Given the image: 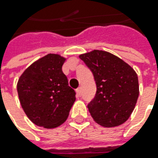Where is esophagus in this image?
Listing matches in <instances>:
<instances>
[{
	"label": "esophagus",
	"instance_id": "1",
	"mask_svg": "<svg viewBox=\"0 0 158 158\" xmlns=\"http://www.w3.org/2000/svg\"><path fill=\"white\" fill-rule=\"evenodd\" d=\"M76 93H77V96H81V94H82V89L80 88V87L76 89Z\"/></svg>",
	"mask_w": 158,
	"mask_h": 158
}]
</instances>
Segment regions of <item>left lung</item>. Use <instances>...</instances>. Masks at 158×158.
<instances>
[{
	"instance_id": "obj_1",
	"label": "left lung",
	"mask_w": 158,
	"mask_h": 158,
	"mask_svg": "<svg viewBox=\"0 0 158 158\" xmlns=\"http://www.w3.org/2000/svg\"><path fill=\"white\" fill-rule=\"evenodd\" d=\"M79 57L92 72L97 85L95 98L88 104L91 117L106 127L123 124L130 117L139 96L135 71L105 51L94 50Z\"/></svg>"
}]
</instances>
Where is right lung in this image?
Returning a JSON list of instances; mask_svg holds the SVG:
<instances>
[{
  "label": "right lung",
  "mask_w": 158,
  "mask_h": 158,
  "mask_svg": "<svg viewBox=\"0 0 158 158\" xmlns=\"http://www.w3.org/2000/svg\"><path fill=\"white\" fill-rule=\"evenodd\" d=\"M66 59L49 53L32 63L17 82L21 106L34 124L57 127L66 121L76 101V91L69 86L62 72Z\"/></svg>",
  "instance_id": "1"
}]
</instances>
